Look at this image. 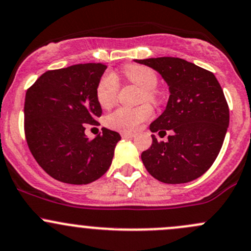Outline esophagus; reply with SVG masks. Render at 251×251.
<instances>
[{"mask_svg":"<svg viewBox=\"0 0 251 251\" xmlns=\"http://www.w3.org/2000/svg\"><path fill=\"white\" fill-rule=\"evenodd\" d=\"M121 135H122V138H133L134 134L133 133H121Z\"/></svg>","mask_w":251,"mask_h":251,"instance_id":"esophagus-1","label":"esophagus"}]
</instances>
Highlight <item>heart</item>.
Masks as SVG:
<instances>
[{
	"instance_id": "1",
	"label": "heart",
	"mask_w": 251,
	"mask_h": 251,
	"mask_svg": "<svg viewBox=\"0 0 251 251\" xmlns=\"http://www.w3.org/2000/svg\"><path fill=\"white\" fill-rule=\"evenodd\" d=\"M123 76L128 82L143 90L141 101L157 102L158 94L156 88L158 86V77L151 68L144 65H126L123 68ZM120 79L113 72H105L97 84V100L100 106L110 108L116 104L120 92ZM152 116V108L149 105H143L136 108L120 107L111 112L105 118L108 128L120 131H134L146 120Z\"/></svg>"
}]
</instances>
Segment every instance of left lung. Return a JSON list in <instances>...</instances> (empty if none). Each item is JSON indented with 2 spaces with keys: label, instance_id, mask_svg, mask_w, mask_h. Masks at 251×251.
<instances>
[{
  "label": "left lung",
  "instance_id": "left-lung-1",
  "mask_svg": "<svg viewBox=\"0 0 251 251\" xmlns=\"http://www.w3.org/2000/svg\"><path fill=\"white\" fill-rule=\"evenodd\" d=\"M156 70L169 87L165 110L150 125L168 140L141 153L147 172L164 183H185L202 176L220 152L229 123V110L213 72L180 58L138 60Z\"/></svg>",
  "mask_w": 251,
  "mask_h": 251
}]
</instances>
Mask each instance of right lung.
Returning <instances> with one entry per match:
<instances>
[{
    "label": "right lung",
    "instance_id": "obj_1",
    "mask_svg": "<svg viewBox=\"0 0 251 251\" xmlns=\"http://www.w3.org/2000/svg\"><path fill=\"white\" fill-rule=\"evenodd\" d=\"M106 68L102 63H89L50 70L27 89V146L40 167L55 180L86 185L101 177L112 163L120 134L102 128V134L93 140L84 134L87 125H99L102 110L95 90Z\"/></svg>",
    "mask_w": 251,
    "mask_h": 251
}]
</instances>
